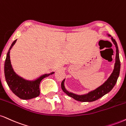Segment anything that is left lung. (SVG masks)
Returning <instances> with one entry per match:
<instances>
[{
	"label": "left lung",
	"instance_id": "left-lung-1",
	"mask_svg": "<svg viewBox=\"0 0 126 126\" xmlns=\"http://www.w3.org/2000/svg\"><path fill=\"white\" fill-rule=\"evenodd\" d=\"M107 34L109 37H111L110 34ZM111 39L113 43L116 46V59H115L114 69H113V72L111 73V74L109 76V78L107 79L106 81H104V83H103L101 86L96 88L94 90L90 91L87 93L80 95L69 92L65 88L64 79L61 83V87L62 90L66 94H67L71 97L73 98L76 100L81 101V102H92V101H94L96 100H98V98H101V97L106 94L107 93H108L113 89L119 76L120 70V61L119 48H118L116 40L113 37H111Z\"/></svg>",
	"mask_w": 126,
	"mask_h": 126
}]
</instances>
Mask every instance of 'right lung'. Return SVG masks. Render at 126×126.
Here are the masks:
<instances>
[{
	"mask_svg": "<svg viewBox=\"0 0 126 126\" xmlns=\"http://www.w3.org/2000/svg\"><path fill=\"white\" fill-rule=\"evenodd\" d=\"M16 40L12 43L4 62V76L7 85L12 92L18 97L23 100H29L36 97L40 94L39 85L42 80L49 75L54 73V72L50 73L44 74L34 80H26L16 74L12 67L10 59V51L16 43Z\"/></svg>",
	"mask_w": 126,
	"mask_h": 126,
	"instance_id": "1",
	"label": "right lung"
}]
</instances>
